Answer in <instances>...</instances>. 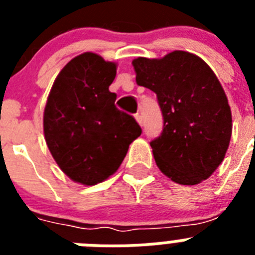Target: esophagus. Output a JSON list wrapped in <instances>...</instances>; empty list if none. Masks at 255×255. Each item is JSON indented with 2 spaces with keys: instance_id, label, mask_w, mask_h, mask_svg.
<instances>
[{
  "instance_id": "34e87169",
  "label": "esophagus",
  "mask_w": 255,
  "mask_h": 255,
  "mask_svg": "<svg viewBox=\"0 0 255 255\" xmlns=\"http://www.w3.org/2000/svg\"><path fill=\"white\" fill-rule=\"evenodd\" d=\"M135 120L138 121L139 125H143V116L140 114H136L135 115Z\"/></svg>"
}]
</instances>
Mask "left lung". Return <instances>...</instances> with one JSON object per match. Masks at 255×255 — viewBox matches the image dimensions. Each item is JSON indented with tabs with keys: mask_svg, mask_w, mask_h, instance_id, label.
I'll use <instances>...</instances> for the list:
<instances>
[{
	"mask_svg": "<svg viewBox=\"0 0 255 255\" xmlns=\"http://www.w3.org/2000/svg\"><path fill=\"white\" fill-rule=\"evenodd\" d=\"M136 84L157 94L163 130L150 141L155 163L172 181L197 185L224 161L233 117L224 88L197 55L173 51L132 60Z\"/></svg>",
	"mask_w": 255,
	"mask_h": 255,
	"instance_id": "obj_1",
	"label": "left lung"
}]
</instances>
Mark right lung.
Wrapping results in <instances>:
<instances>
[{"instance_id": "obj_1", "label": "right lung", "mask_w": 255, "mask_h": 255, "mask_svg": "<svg viewBox=\"0 0 255 255\" xmlns=\"http://www.w3.org/2000/svg\"><path fill=\"white\" fill-rule=\"evenodd\" d=\"M115 62L85 52L67 62L52 85L43 115L47 147L73 181L96 185L114 175L141 134L135 119L108 91Z\"/></svg>"}]
</instances>
